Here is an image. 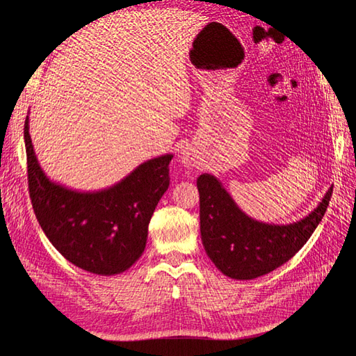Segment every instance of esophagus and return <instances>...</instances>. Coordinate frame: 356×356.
Here are the masks:
<instances>
[{"label": "esophagus", "mask_w": 356, "mask_h": 356, "mask_svg": "<svg viewBox=\"0 0 356 356\" xmlns=\"http://www.w3.org/2000/svg\"><path fill=\"white\" fill-rule=\"evenodd\" d=\"M179 159H181V163L184 165L186 168H188V169L195 168L197 165V156H196L195 148H193L191 145H186L184 148L181 149Z\"/></svg>", "instance_id": "esophagus-1"}]
</instances>
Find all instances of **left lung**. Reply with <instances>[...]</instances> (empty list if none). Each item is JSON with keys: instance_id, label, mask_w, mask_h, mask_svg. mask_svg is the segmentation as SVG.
<instances>
[{"instance_id": "1", "label": "left lung", "mask_w": 356, "mask_h": 356, "mask_svg": "<svg viewBox=\"0 0 356 356\" xmlns=\"http://www.w3.org/2000/svg\"><path fill=\"white\" fill-rule=\"evenodd\" d=\"M200 234L208 257L218 270L238 281L270 273L294 257L321 222L332 187L305 218L289 224H268L246 215L218 178H197Z\"/></svg>"}]
</instances>
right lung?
<instances>
[{"instance_id":"right-lung-1","label":"right lung","mask_w":356,"mask_h":356,"mask_svg":"<svg viewBox=\"0 0 356 356\" xmlns=\"http://www.w3.org/2000/svg\"><path fill=\"white\" fill-rule=\"evenodd\" d=\"M24 139L32 208L51 245L86 272H126L145 250L148 224L169 187L174 154L144 161L111 187L81 191L51 181L42 170L29 135V115Z\"/></svg>"}]
</instances>
